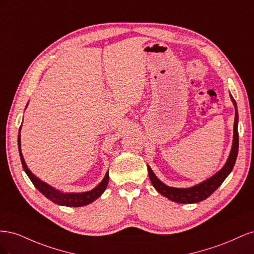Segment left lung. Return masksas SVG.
I'll return each instance as SVG.
<instances>
[{
	"instance_id": "left-lung-1",
	"label": "left lung",
	"mask_w": 254,
	"mask_h": 254,
	"mask_svg": "<svg viewBox=\"0 0 254 254\" xmlns=\"http://www.w3.org/2000/svg\"><path fill=\"white\" fill-rule=\"evenodd\" d=\"M232 102L235 106V120H234V136H233V144L231 153H230L229 159L225 166L221 170L215 174L210 179L205 180L204 182L198 184L193 188L190 189H176L167 187L163 182H161L156 175L152 173L151 168L148 166V175L149 179L152 183L153 188H155L161 195L168 198L170 200L179 202V203H196L199 201H202L209 196H211L215 190H216L220 184L224 182V180L227 178L228 175L232 172L235 161L237 158L238 153V130H237V122H238V113L236 108V103L234 98L231 96Z\"/></svg>"
}]
</instances>
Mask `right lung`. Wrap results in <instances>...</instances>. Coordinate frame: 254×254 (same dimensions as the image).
I'll return each mask as SVG.
<instances>
[{"instance_id":"1","label":"right lung","mask_w":254,"mask_h":254,"mask_svg":"<svg viewBox=\"0 0 254 254\" xmlns=\"http://www.w3.org/2000/svg\"><path fill=\"white\" fill-rule=\"evenodd\" d=\"M21 128V127H20ZM18 147H19V153H20V159L22 162V166L24 168L25 173L27 174L28 178L30 181L33 182L36 189L42 193L45 197L49 198L51 201L54 203H57L59 205H65V206H83L91 203L92 201H94L95 199H97L99 196H101L104 190L107 188V184H108L109 181V174L107 173L105 178L103 181L98 184V186L93 189L92 190L89 191H84V193H61V191L55 190L54 188L50 187L49 184L44 183L40 181L39 179L35 177L30 171L27 168L24 159H23V156L21 153V141H20V132L18 135Z\"/></svg>"}]
</instances>
